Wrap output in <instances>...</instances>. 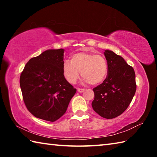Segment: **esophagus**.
<instances>
[{"mask_svg":"<svg viewBox=\"0 0 157 157\" xmlns=\"http://www.w3.org/2000/svg\"><path fill=\"white\" fill-rule=\"evenodd\" d=\"M84 91H85V90L84 89H80V88H78V91L79 93H82V92H84Z\"/></svg>","mask_w":157,"mask_h":157,"instance_id":"34e87169","label":"esophagus"}]
</instances>
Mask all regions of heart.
<instances>
[{
    "label": "heart",
    "instance_id": "b5f03b06",
    "mask_svg": "<svg viewBox=\"0 0 157 157\" xmlns=\"http://www.w3.org/2000/svg\"><path fill=\"white\" fill-rule=\"evenodd\" d=\"M63 75L70 84H75L81 75L85 82L97 85L105 80L108 74V64L105 58L100 55L79 52L73 55L71 62L62 63Z\"/></svg>",
    "mask_w": 157,
    "mask_h": 157
}]
</instances>
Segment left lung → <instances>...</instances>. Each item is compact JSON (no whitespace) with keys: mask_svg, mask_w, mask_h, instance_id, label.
<instances>
[{"mask_svg":"<svg viewBox=\"0 0 157 157\" xmlns=\"http://www.w3.org/2000/svg\"><path fill=\"white\" fill-rule=\"evenodd\" d=\"M108 64V75L101 84L94 88L92 107L107 119L114 118L125 111L136 93L134 68L123 57L111 50L104 52Z\"/></svg>","mask_w":157,"mask_h":157,"instance_id":"left-lung-1","label":"left lung"}]
</instances>
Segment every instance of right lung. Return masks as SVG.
I'll use <instances>...</instances> for the list:
<instances>
[{
  "instance_id": "add662e5",
  "label": "right lung",
  "mask_w": 157,
  "mask_h": 157,
  "mask_svg": "<svg viewBox=\"0 0 157 157\" xmlns=\"http://www.w3.org/2000/svg\"><path fill=\"white\" fill-rule=\"evenodd\" d=\"M63 49H51L33 57L20 76L23 99L36 118L55 122L66 113L76 89L63 75Z\"/></svg>"
}]
</instances>
